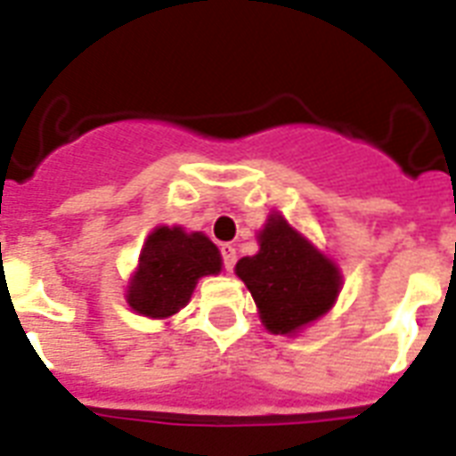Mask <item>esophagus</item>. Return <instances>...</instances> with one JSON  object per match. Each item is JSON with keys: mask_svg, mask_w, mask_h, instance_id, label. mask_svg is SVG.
<instances>
[{"mask_svg": "<svg viewBox=\"0 0 456 456\" xmlns=\"http://www.w3.org/2000/svg\"><path fill=\"white\" fill-rule=\"evenodd\" d=\"M221 256H224V268H225V271H232V266H235V261H238V256H235V247H232V245H224V247H221Z\"/></svg>", "mask_w": 456, "mask_h": 456, "instance_id": "obj_1", "label": "esophagus"}]
</instances>
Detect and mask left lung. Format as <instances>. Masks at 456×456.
Here are the masks:
<instances>
[{"instance_id": "1", "label": "left lung", "mask_w": 456, "mask_h": 456, "mask_svg": "<svg viewBox=\"0 0 456 456\" xmlns=\"http://www.w3.org/2000/svg\"><path fill=\"white\" fill-rule=\"evenodd\" d=\"M252 292L261 323L276 335L297 333L335 305L342 276L333 261L299 235L281 214L259 232V252L235 266Z\"/></svg>"}]
</instances>
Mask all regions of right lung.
Listing matches in <instances>:
<instances>
[{
    "label": "right lung",
    "mask_w": 456,
    "mask_h": 456,
    "mask_svg": "<svg viewBox=\"0 0 456 456\" xmlns=\"http://www.w3.org/2000/svg\"><path fill=\"white\" fill-rule=\"evenodd\" d=\"M218 271L221 252L204 232L159 225L144 242L126 297L133 312L150 319H168L188 305L200 278Z\"/></svg>",
    "instance_id": "obj_1"
}]
</instances>
